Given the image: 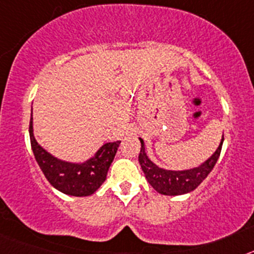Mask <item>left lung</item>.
<instances>
[{"instance_id":"1","label":"left lung","mask_w":254,"mask_h":254,"mask_svg":"<svg viewBox=\"0 0 254 254\" xmlns=\"http://www.w3.org/2000/svg\"><path fill=\"white\" fill-rule=\"evenodd\" d=\"M138 140L141 142L138 161H140V165L147 182L159 193L165 194V196H179V194H186L196 190L202 183L203 179L210 174L211 170L214 169L215 164L220 156V152H221L224 136L216 151L211 155L207 160L203 161L198 167L186 170H168L158 167L146 155L142 138L140 137Z\"/></svg>"}]
</instances>
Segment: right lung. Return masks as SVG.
Here are the masks:
<instances>
[{"label": "right lung", "mask_w": 254, "mask_h": 254, "mask_svg": "<svg viewBox=\"0 0 254 254\" xmlns=\"http://www.w3.org/2000/svg\"><path fill=\"white\" fill-rule=\"evenodd\" d=\"M31 150L35 160L48 182L64 194L76 197L90 196L107 178V173L121 141L107 142L84 163H71L56 158L37 142L33 133V116L29 126Z\"/></svg>", "instance_id": "1"}]
</instances>
